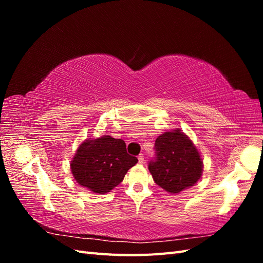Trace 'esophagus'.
I'll return each mask as SVG.
<instances>
[{
    "mask_svg": "<svg viewBox=\"0 0 263 263\" xmlns=\"http://www.w3.org/2000/svg\"><path fill=\"white\" fill-rule=\"evenodd\" d=\"M138 160H139V163H144V161H145V158H144V155H142V154H140V155L138 156Z\"/></svg>",
    "mask_w": 263,
    "mask_h": 263,
    "instance_id": "1",
    "label": "esophagus"
}]
</instances>
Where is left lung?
<instances>
[{"instance_id":"8db88e82","label":"left lung","mask_w":263,"mask_h":263,"mask_svg":"<svg viewBox=\"0 0 263 263\" xmlns=\"http://www.w3.org/2000/svg\"><path fill=\"white\" fill-rule=\"evenodd\" d=\"M148 169L159 186L179 193L201 178L203 162L193 142L180 130H174L156 139L155 157Z\"/></svg>"}]
</instances>
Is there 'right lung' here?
I'll use <instances>...</instances> for the list:
<instances>
[{
    "label": "right lung",
    "mask_w": 263,
    "mask_h": 263,
    "mask_svg": "<svg viewBox=\"0 0 263 263\" xmlns=\"http://www.w3.org/2000/svg\"><path fill=\"white\" fill-rule=\"evenodd\" d=\"M137 161L136 157L127 154L124 140L103 136L85 140L79 147L71 171L79 184L104 194L117 186Z\"/></svg>",
    "instance_id": "obj_1"
}]
</instances>
